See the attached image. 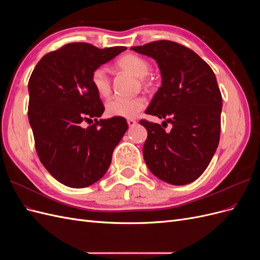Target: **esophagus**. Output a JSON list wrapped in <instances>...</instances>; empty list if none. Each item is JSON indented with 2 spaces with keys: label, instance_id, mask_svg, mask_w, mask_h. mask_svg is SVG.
<instances>
[{
  "label": "esophagus",
  "instance_id": "1",
  "mask_svg": "<svg viewBox=\"0 0 260 260\" xmlns=\"http://www.w3.org/2000/svg\"><path fill=\"white\" fill-rule=\"evenodd\" d=\"M128 124H129V127H135V125L137 124V121L136 120H133V119H128Z\"/></svg>",
  "mask_w": 260,
  "mask_h": 260
}]
</instances>
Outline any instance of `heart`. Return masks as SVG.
Listing matches in <instances>:
<instances>
[{
    "label": "heart",
    "instance_id": "obj_1",
    "mask_svg": "<svg viewBox=\"0 0 260 260\" xmlns=\"http://www.w3.org/2000/svg\"><path fill=\"white\" fill-rule=\"evenodd\" d=\"M116 66L138 78H144L149 73L148 61L136 54L123 55L117 60ZM142 81L144 82L143 79ZM91 83L101 98H107L111 94V80H109V77L104 68H96L93 70L91 74ZM145 106L146 101L141 96L133 99L115 98L107 102L105 111L108 117L133 118L140 112H142Z\"/></svg>",
    "mask_w": 260,
    "mask_h": 260
}]
</instances>
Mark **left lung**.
<instances>
[{
    "label": "left lung",
    "instance_id": "8db88e82",
    "mask_svg": "<svg viewBox=\"0 0 260 260\" xmlns=\"http://www.w3.org/2000/svg\"><path fill=\"white\" fill-rule=\"evenodd\" d=\"M131 50L155 59L160 70L161 86L145 114L172 124L166 132L162 124L140 121L147 130L144 160L164 182L191 183L208 167L219 144L222 99L216 76L198 54L176 42L155 41Z\"/></svg>",
    "mask_w": 260,
    "mask_h": 260
}]
</instances>
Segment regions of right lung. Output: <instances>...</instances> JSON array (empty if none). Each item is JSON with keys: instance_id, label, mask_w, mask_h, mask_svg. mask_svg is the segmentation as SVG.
I'll return each instance as SVG.
<instances>
[{"instance_id": "obj_1", "label": "right lung", "mask_w": 260, "mask_h": 260, "mask_svg": "<svg viewBox=\"0 0 260 260\" xmlns=\"http://www.w3.org/2000/svg\"><path fill=\"white\" fill-rule=\"evenodd\" d=\"M127 50L69 43L38 62L29 79L28 118L45 169L64 185L95 183L112 162L128 123L124 118L98 119L104 113L91 83L94 69ZM96 121L83 128L82 122Z\"/></svg>"}]
</instances>
